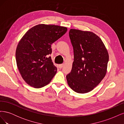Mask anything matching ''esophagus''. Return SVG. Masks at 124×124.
<instances>
[{"mask_svg":"<svg viewBox=\"0 0 124 124\" xmlns=\"http://www.w3.org/2000/svg\"><path fill=\"white\" fill-rule=\"evenodd\" d=\"M63 64H61V65H59L58 67L60 69H62L63 67Z\"/></svg>","mask_w":124,"mask_h":124,"instance_id":"34e87169","label":"esophagus"}]
</instances>
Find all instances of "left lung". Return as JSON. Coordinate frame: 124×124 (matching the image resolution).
I'll list each match as a JSON object with an SVG mask.
<instances>
[{"label":"left lung","instance_id":"obj_1","mask_svg":"<svg viewBox=\"0 0 124 124\" xmlns=\"http://www.w3.org/2000/svg\"><path fill=\"white\" fill-rule=\"evenodd\" d=\"M74 61L66 78L70 87L80 93L92 91L106 76L108 54L102 41L91 31L71 29Z\"/></svg>","mask_w":124,"mask_h":124}]
</instances>
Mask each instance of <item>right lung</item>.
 Listing matches in <instances>:
<instances>
[{
  "mask_svg": "<svg viewBox=\"0 0 124 124\" xmlns=\"http://www.w3.org/2000/svg\"><path fill=\"white\" fill-rule=\"evenodd\" d=\"M67 28L54 25L39 24L25 33L18 42L16 57L22 78L36 88L51 81L57 72L51 57V44L62 37Z\"/></svg>",
  "mask_w": 124,
  "mask_h": 124,
  "instance_id": "obj_1",
  "label": "right lung"
}]
</instances>
